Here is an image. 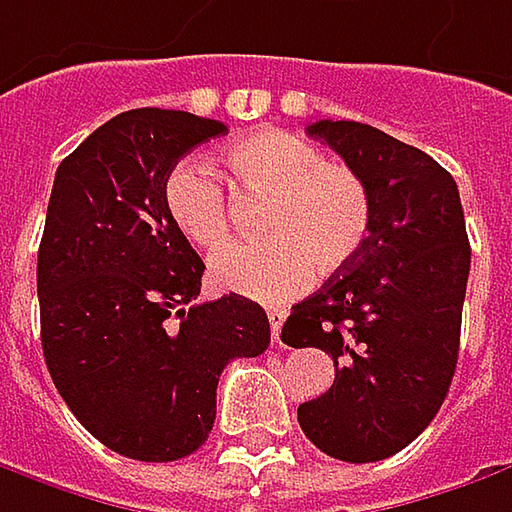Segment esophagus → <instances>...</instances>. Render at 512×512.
I'll return each instance as SVG.
<instances>
[{
    "label": "esophagus",
    "mask_w": 512,
    "mask_h": 512,
    "mask_svg": "<svg viewBox=\"0 0 512 512\" xmlns=\"http://www.w3.org/2000/svg\"><path fill=\"white\" fill-rule=\"evenodd\" d=\"M266 318H269V326H272V338L278 341L280 326H283V321H286V309H280V306H269V309H266Z\"/></svg>",
    "instance_id": "34e87169"
}]
</instances>
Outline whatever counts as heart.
Returning a JSON list of instances; mask_svg holds the SVG:
<instances>
[{
	"label": "heart",
	"mask_w": 512,
	"mask_h": 512,
	"mask_svg": "<svg viewBox=\"0 0 512 512\" xmlns=\"http://www.w3.org/2000/svg\"><path fill=\"white\" fill-rule=\"evenodd\" d=\"M240 189L269 197L263 243H234L212 260V283L223 292L283 300L300 292L315 269L338 275L352 266L372 232V200L355 168L326 160L312 140L263 128L223 151ZM163 209L200 252L229 240V200L212 168L180 160L163 180Z\"/></svg>",
	"instance_id": "heart-1"
}]
</instances>
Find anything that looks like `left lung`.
Returning a JSON list of instances; mask_svg holds the SVG:
<instances>
[{
	"mask_svg": "<svg viewBox=\"0 0 512 512\" xmlns=\"http://www.w3.org/2000/svg\"><path fill=\"white\" fill-rule=\"evenodd\" d=\"M306 134L361 174L372 232L352 266L292 306L280 338L335 361L332 387L298 407L300 430L326 456L369 464L412 444L450 392L470 240L453 174L421 148L352 120Z\"/></svg>",
	"mask_w": 512,
	"mask_h": 512,
	"instance_id": "left-lung-1",
	"label": "left lung"
}]
</instances>
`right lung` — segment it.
I'll use <instances>...</instances> for the list:
<instances>
[{"label":"right lung","instance_id":"1","mask_svg":"<svg viewBox=\"0 0 512 512\" xmlns=\"http://www.w3.org/2000/svg\"><path fill=\"white\" fill-rule=\"evenodd\" d=\"M226 131L189 111L134 108L56 168L36 260L42 352L79 424L125 458L200 450L223 367L269 346L255 300L197 303L206 266L163 209L168 171Z\"/></svg>","mask_w":512,"mask_h":512}]
</instances>
